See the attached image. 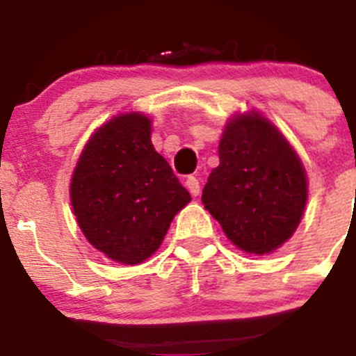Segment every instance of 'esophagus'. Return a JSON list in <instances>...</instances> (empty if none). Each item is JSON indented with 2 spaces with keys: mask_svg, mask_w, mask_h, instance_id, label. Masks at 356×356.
I'll use <instances>...</instances> for the list:
<instances>
[{
  "mask_svg": "<svg viewBox=\"0 0 356 356\" xmlns=\"http://www.w3.org/2000/svg\"><path fill=\"white\" fill-rule=\"evenodd\" d=\"M186 188L189 189V193H191L193 196H198L200 191H201L198 177H195V175H189V177L186 179Z\"/></svg>",
  "mask_w": 356,
  "mask_h": 356,
  "instance_id": "obj_1",
  "label": "esophagus"
}]
</instances>
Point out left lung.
Instances as JSON below:
<instances>
[{
  "label": "left lung",
  "instance_id": "left-lung-1",
  "mask_svg": "<svg viewBox=\"0 0 356 356\" xmlns=\"http://www.w3.org/2000/svg\"><path fill=\"white\" fill-rule=\"evenodd\" d=\"M218 158L201 196L204 208L239 250L272 253L293 236L307 204L300 158L258 113L229 122Z\"/></svg>",
  "mask_w": 356,
  "mask_h": 356
}]
</instances>
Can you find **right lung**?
Listing matches in <instances>:
<instances>
[{"label": "right lung", "mask_w": 356, "mask_h": 356, "mask_svg": "<svg viewBox=\"0 0 356 356\" xmlns=\"http://www.w3.org/2000/svg\"><path fill=\"white\" fill-rule=\"evenodd\" d=\"M70 198L88 241L110 260L136 265L158 250L191 195L153 148L149 118L127 113L89 139L72 175Z\"/></svg>", "instance_id": "obj_1"}]
</instances>
